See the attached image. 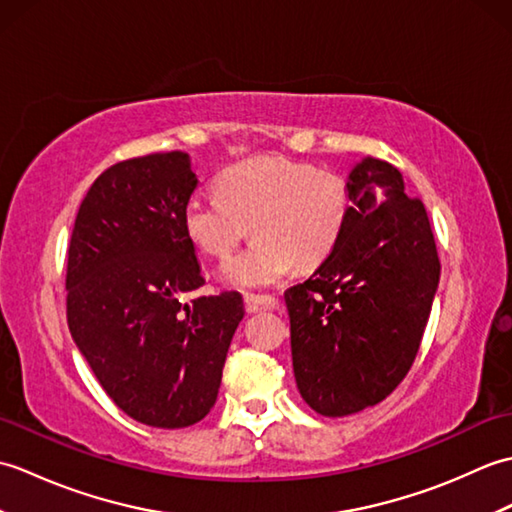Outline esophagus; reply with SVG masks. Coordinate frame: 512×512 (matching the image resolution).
Wrapping results in <instances>:
<instances>
[{
	"label": "esophagus",
	"mask_w": 512,
	"mask_h": 512,
	"mask_svg": "<svg viewBox=\"0 0 512 512\" xmlns=\"http://www.w3.org/2000/svg\"><path fill=\"white\" fill-rule=\"evenodd\" d=\"M244 303L248 312H257V310H270L277 308L279 301L273 295H253V292H246Z\"/></svg>",
	"instance_id": "1"
}]
</instances>
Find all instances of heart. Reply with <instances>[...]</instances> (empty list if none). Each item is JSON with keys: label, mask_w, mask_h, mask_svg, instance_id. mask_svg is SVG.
Listing matches in <instances>:
<instances>
[{"label": "heart", "mask_w": 512, "mask_h": 512, "mask_svg": "<svg viewBox=\"0 0 512 512\" xmlns=\"http://www.w3.org/2000/svg\"><path fill=\"white\" fill-rule=\"evenodd\" d=\"M354 211L350 182L310 162L253 158L224 169L217 193L184 204V235L206 255L228 257L253 228L255 242L222 264L237 288H268L301 266H317L341 242Z\"/></svg>", "instance_id": "1"}]
</instances>
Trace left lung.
<instances>
[{
  "instance_id": "8db88e82",
  "label": "left lung",
  "mask_w": 512,
  "mask_h": 512,
  "mask_svg": "<svg viewBox=\"0 0 512 512\" xmlns=\"http://www.w3.org/2000/svg\"><path fill=\"white\" fill-rule=\"evenodd\" d=\"M347 180L354 211L341 242L284 292L299 394L330 418L378 405L400 385L440 281L427 211L402 173L367 156Z\"/></svg>"
}]
</instances>
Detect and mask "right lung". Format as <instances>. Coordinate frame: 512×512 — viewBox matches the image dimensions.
Wrapping results in <instances>:
<instances>
[{
	"instance_id": "obj_1",
	"label": "right lung",
	"mask_w": 512,
	"mask_h": 512,
	"mask_svg": "<svg viewBox=\"0 0 512 512\" xmlns=\"http://www.w3.org/2000/svg\"><path fill=\"white\" fill-rule=\"evenodd\" d=\"M198 178L189 154L123 160L94 180L68 248L70 334L118 407L182 429L211 411L244 301L204 286L182 211Z\"/></svg>"
}]
</instances>
